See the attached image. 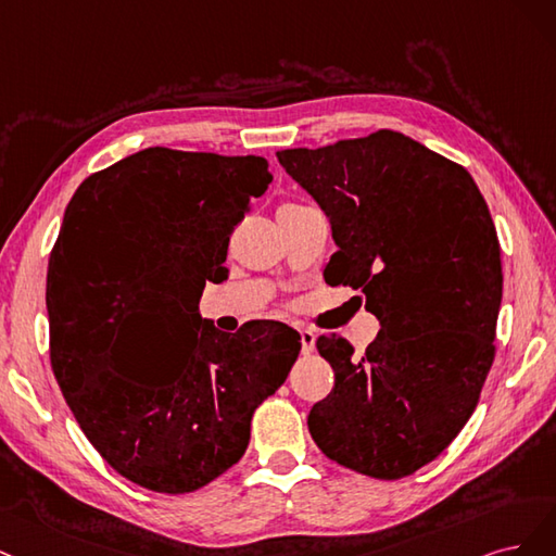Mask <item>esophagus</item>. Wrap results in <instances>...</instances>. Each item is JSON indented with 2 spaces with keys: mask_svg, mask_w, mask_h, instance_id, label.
<instances>
[{
  "mask_svg": "<svg viewBox=\"0 0 556 556\" xmlns=\"http://www.w3.org/2000/svg\"><path fill=\"white\" fill-rule=\"evenodd\" d=\"M300 346H302V353L309 355L314 351V344H316V334L307 328H300Z\"/></svg>",
  "mask_w": 556,
  "mask_h": 556,
  "instance_id": "34e87169",
  "label": "esophagus"
}]
</instances>
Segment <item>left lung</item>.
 Wrapping results in <instances>:
<instances>
[{
	"label": "left lung",
	"instance_id": "1",
	"mask_svg": "<svg viewBox=\"0 0 556 556\" xmlns=\"http://www.w3.org/2000/svg\"><path fill=\"white\" fill-rule=\"evenodd\" d=\"M277 159L330 217L326 281L361 289L381 324L363 355L316 339L334 386L312 439L363 476L416 473L467 425L494 363L504 273L488 203L467 168L390 129Z\"/></svg>",
	"mask_w": 556,
	"mask_h": 556
}]
</instances>
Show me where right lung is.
Listing matches in <instances>:
<instances>
[{
  "instance_id": "right-lung-1",
  "label": "right lung",
  "mask_w": 556,
  "mask_h": 556,
  "mask_svg": "<svg viewBox=\"0 0 556 556\" xmlns=\"http://www.w3.org/2000/svg\"><path fill=\"white\" fill-rule=\"evenodd\" d=\"M263 156L140 150L92 173L66 205L48 263L50 365L111 467L161 494L226 473L279 390L300 334L277 320L222 332L205 281L228 277L230 232L265 193Z\"/></svg>"
}]
</instances>
